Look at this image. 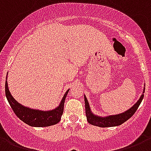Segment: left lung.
Masks as SVG:
<instances>
[{
	"label": "left lung",
	"instance_id": "8db88e82",
	"mask_svg": "<svg viewBox=\"0 0 151 151\" xmlns=\"http://www.w3.org/2000/svg\"><path fill=\"white\" fill-rule=\"evenodd\" d=\"M144 91L145 88L143 89V94L141 95L137 102L132 106V108L125 111L123 113L119 114H114V115H108L105 117H100L98 115H96L92 112L90 108V104L87 101V98L84 96V100H85V108H86V115L87 119L88 122L95 126H99V127H113V126H118V125H122L126 122L128 119H129L134 114V113L137 111L138 109L139 106L143 101V96H144Z\"/></svg>",
	"mask_w": 151,
	"mask_h": 151
}]
</instances>
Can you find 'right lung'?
<instances>
[{
	"label": "right lung",
	"mask_w": 151,
	"mask_h": 151,
	"mask_svg": "<svg viewBox=\"0 0 151 151\" xmlns=\"http://www.w3.org/2000/svg\"><path fill=\"white\" fill-rule=\"evenodd\" d=\"M68 91L69 90L66 91L61 99V103L55 109L45 111L41 110L32 109L22 105L18 101H15V99L12 96L9 91L6 77L5 95L11 108H12L13 111L17 117H19V119L32 127H47L58 123L61 120V115L63 114L65 101Z\"/></svg>",
	"instance_id": "right-lung-1"
}]
</instances>
